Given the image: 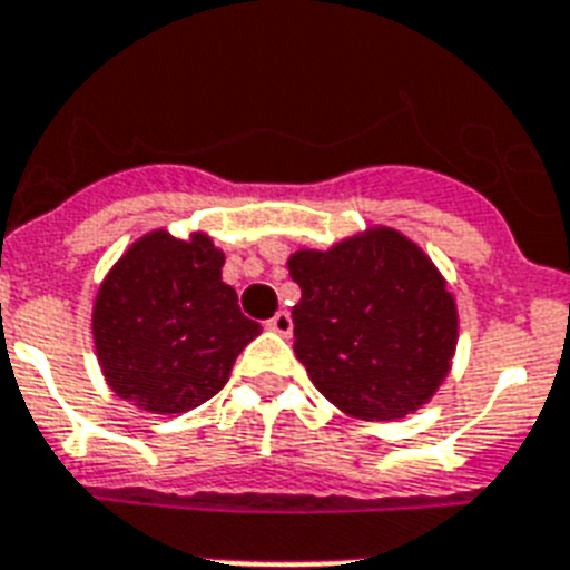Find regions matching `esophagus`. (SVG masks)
I'll list each match as a JSON object with an SVG mask.
<instances>
[{
    "instance_id": "esophagus-1",
    "label": "esophagus",
    "mask_w": 570,
    "mask_h": 570,
    "mask_svg": "<svg viewBox=\"0 0 570 570\" xmlns=\"http://www.w3.org/2000/svg\"><path fill=\"white\" fill-rule=\"evenodd\" d=\"M266 327H269L272 333H277V336H289V333H293V315L286 313V309H277L269 322H266Z\"/></svg>"
}]
</instances>
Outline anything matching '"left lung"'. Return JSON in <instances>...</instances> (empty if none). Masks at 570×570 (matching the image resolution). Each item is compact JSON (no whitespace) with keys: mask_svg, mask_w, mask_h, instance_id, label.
<instances>
[{"mask_svg":"<svg viewBox=\"0 0 570 570\" xmlns=\"http://www.w3.org/2000/svg\"><path fill=\"white\" fill-rule=\"evenodd\" d=\"M286 269L301 286L295 356L330 403L358 420L423 409L449 376L458 307L432 257L389 226L298 248Z\"/></svg>","mask_w":570,"mask_h":570,"instance_id":"8db88e82","label":"left lung"}]
</instances>
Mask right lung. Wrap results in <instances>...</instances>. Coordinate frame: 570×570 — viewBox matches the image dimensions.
I'll return each instance as SVG.
<instances>
[{"label":"right lung","instance_id":"right-lung-1","mask_svg":"<svg viewBox=\"0 0 570 570\" xmlns=\"http://www.w3.org/2000/svg\"><path fill=\"white\" fill-rule=\"evenodd\" d=\"M223 263L208 234L179 240L156 228L100 281L95 353L121 400L150 414H185L226 385L261 324L240 313Z\"/></svg>","mask_w":570,"mask_h":570}]
</instances>
